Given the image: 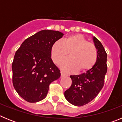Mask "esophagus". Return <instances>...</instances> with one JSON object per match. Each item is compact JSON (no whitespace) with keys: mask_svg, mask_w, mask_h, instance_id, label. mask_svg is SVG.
I'll return each instance as SVG.
<instances>
[{"mask_svg":"<svg viewBox=\"0 0 122 122\" xmlns=\"http://www.w3.org/2000/svg\"><path fill=\"white\" fill-rule=\"evenodd\" d=\"M66 76V74H65V73H64L63 72L61 71V76L62 77H64V76Z\"/></svg>","mask_w":122,"mask_h":122,"instance_id":"obj_1","label":"esophagus"}]
</instances>
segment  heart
<instances>
[{"instance_id": "heart-1", "label": "heart", "mask_w": 122, "mask_h": 122, "mask_svg": "<svg viewBox=\"0 0 122 122\" xmlns=\"http://www.w3.org/2000/svg\"><path fill=\"white\" fill-rule=\"evenodd\" d=\"M70 57L60 63V67L68 72H84L89 70L95 65L98 58L95 45L88 42L84 36L76 34L67 36L63 41L57 40L52 45L51 57L56 64L66 57Z\"/></svg>"}]
</instances>
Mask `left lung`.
<instances>
[{"label": "left lung", "instance_id": "obj_1", "mask_svg": "<svg viewBox=\"0 0 122 122\" xmlns=\"http://www.w3.org/2000/svg\"><path fill=\"white\" fill-rule=\"evenodd\" d=\"M93 41L98 51V58L90 70L79 75H71V87L64 95L69 103L76 106L88 104L98 95L104 86L107 72V54L98 40L93 36Z\"/></svg>", "mask_w": 122, "mask_h": 122}]
</instances>
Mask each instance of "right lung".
Instances as JSON below:
<instances>
[{
  "label": "right lung",
  "mask_w": 122,
  "mask_h": 122,
  "mask_svg": "<svg viewBox=\"0 0 122 122\" xmlns=\"http://www.w3.org/2000/svg\"><path fill=\"white\" fill-rule=\"evenodd\" d=\"M62 32L43 30L30 36L16 51L12 63L13 84L17 93L29 103L45 98L49 84L60 76L51 57L52 45Z\"/></svg>",
  "instance_id": "1"
}]
</instances>
